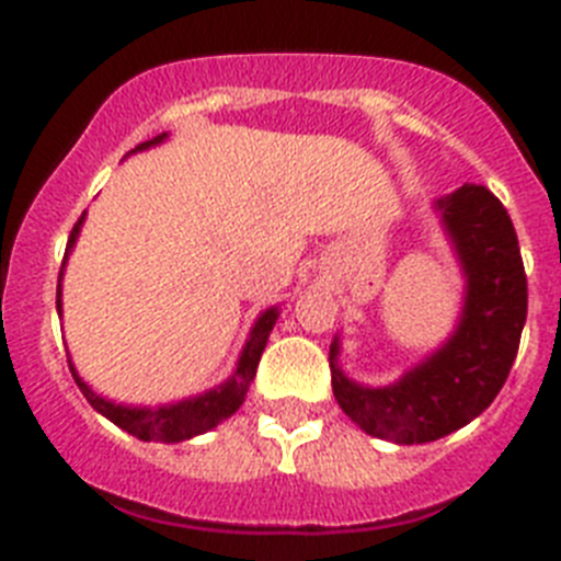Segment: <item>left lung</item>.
Here are the masks:
<instances>
[{
	"mask_svg": "<svg viewBox=\"0 0 561 561\" xmlns=\"http://www.w3.org/2000/svg\"><path fill=\"white\" fill-rule=\"evenodd\" d=\"M435 207L466 277L455 334L388 388H365L342 374L340 340L329 351L342 413L393 444H427L478 419L508 379L528 314L523 255L503 202L489 187L466 182Z\"/></svg>",
	"mask_w": 561,
	"mask_h": 561,
	"instance_id": "8db88e82",
	"label": "left lung"
}]
</instances>
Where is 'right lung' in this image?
<instances>
[{
	"label": "right lung",
	"mask_w": 561,
	"mask_h": 561,
	"mask_svg": "<svg viewBox=\"0 0 561 561\" xmlns=\"http://www.w3.org/2000/svg\"><path fill=\"white\" fill-rule=\"evenodd\" d=\"M168 134H157L153 140L140 142V146L134 148V151H146L151 146H160L165 140ZM83 216L78 219V225L72 227L67 241V252H64V264H67L69 250L76 244L78 232H81ZM64 264H61V275H64ZM58 311H61V284H58V300H56ZM277 309H266L264 314L257 317L255 325L250 331V340H247L244 351L238 356V365L232 370L230 379L219 388L207 390L202 396H191V399H182L176 404H160V408H126V404H114V401L103 399L98 396L95 390L89 388L87 381L76 374V368L69 365L72 376H76L78 388L81 393L87 396V401L92 408L98 410L101 415H106L112 424H117L121 430H126L128 435L140 440H160V444H180V440L193 438V435H202L207 430H213L216 424H221L225 419H230L241 404H244V396L250 390L252 379H255L257 362H261V354L266 348V340H270V331L275 325Z\"/></svg>",
	"instance_id": "obj_1"
}]
</instances>
